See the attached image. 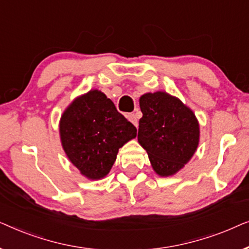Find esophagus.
I'll list each match as a JSON object with an SVG mask.
<instances>
[{
	"label": "esophagus",
	"mask_w": 249,
	"mask_h": 249,
	"mask_svg": "<svg viewBox=\"0 0 249 249\" xmlns=\"http://www.w3.org/2000/svg\"><path fill=\"white\" fill-rule=\"evenodd\" d=\"M127 118H128V120L130 121L131 124L135 125V127H138V121H137V118H136V115H135V114H132V113L128 114V115H127Z\"/></svg>",
	"instance_id": "esophagus-1"
}]
</instances>
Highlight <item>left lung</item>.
Instances as JSON below:
<instances>
[{"mask_svg":"<svg viewBox=\"0 0 249 249\" xmlns=\"http://www.w3.org/2000/svg\"><path fill=\"white\" fill-rule=\"evenodd\" d=\"M139 105L142 113L139 144L146 149L159 176L175 175L193 158L198 146L199 124L195 114L165 91L144 94Z\"/></svg>","mask_w":249,"mask_h":249,"instance_id":"1","label":"left lung"}]
</instances>
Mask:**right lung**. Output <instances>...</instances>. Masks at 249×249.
Instances as JSON below:
<instances>
[{
  "instance_id": "right-lung-1",
  "label": "right lung",
  "mask_w": 249,
  "mask_h": 249,
  "mask_svg": "<svg viewBox=\"0 0 249 249\" xmlns=\"http://www.w3.org/2000/svg\"><path fill=\"white\" fill-rule=\"evenodd\" d=\"M136 135L135 125L97 89L77 97L60 120L61 142L68 159L90 180L104 178L119 148Z\"/></svg>"
}]
</instances>
